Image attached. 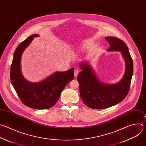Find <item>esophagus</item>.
<instances>
[{
	"mask_svg": "<svg viewBox=\"0 0 146 146\" xmlns=\"http://www.w3.org/2000/svg\"><path fill=\"white\" fill-rule=\"evenodd\" d=\"M78 73H79V70H78L77 69H74V77H76L77 76V75H78Z\"/></svg>",
	"mask_w": 146,
	"mask_h": 146,
	"instance_id": "obj_1",
	"label": "esophagus"
}]
</instances>
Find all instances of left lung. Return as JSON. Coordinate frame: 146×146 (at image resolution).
<instances>
[{
	"mask_svg": "<svg viewBox=\"0 0 146 146\" xmlns=\"http://www.w3.org/2000/svg\"><path fill=\"white\" fill-rule=\"evenodd\" d=\"M109 43L108 51L122 52L125 61V72L122 80L115 84L100 82L90 65L86 62L80 64L82 70L77 77L80 95L86 106L94 109H103L114 106L122 101L128 94L133 75V60L127 44L117 37H106Z\"/></svg>",
	"mask_w": 146,
	"mask_h": 146,
	"instance_id": "left-lung-1",
	"label": "left lung"
}]
</instances>
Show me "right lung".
<instances>
[{"label":"right lung","mask_w":146,"mask_h":146,"mask_svg":"<svg viewBox=\"0 0 146 146\" xmlns=\"http://www.w3.org/2000/svg\"><path fill=\"white\" fill-rule=\"evenodd\" d=\"M34 34L17 47L10 69L11 82L19 98L25 105L34 109H46L54 106L66 84L74 78V68L68 71L56 72L45 80L32 83L25 79L21 70V59L26 48L31 44Z\"/></svg>","instance_id":"1"}]
</instances>
